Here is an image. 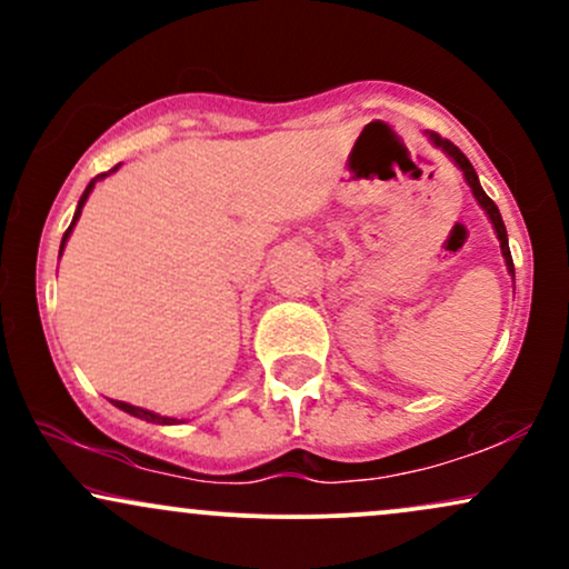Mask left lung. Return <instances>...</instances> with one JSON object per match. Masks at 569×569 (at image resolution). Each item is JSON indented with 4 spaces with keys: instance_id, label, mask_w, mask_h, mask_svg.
I'll return each mask as SVG.
<instances>
[{
    "instance_id": "8db88e82",
    "label": "left lung",
    "mask_w": 569,
    "mask_h": 569,
    "mask_svg": "<svg viewBox=\"0 0 569 569\" xmlns=\"http://www.w3.org/2000/svg\"><path fill=\"white\" fill-rule=\"evenodd\" d=\"M430 141H433L436 147H441L443 152H447L449 158H452V160L457 162V166H460V171L466 173V181H468V184H471L473 194H476V200L481 202V208H485V211L489 213V219H492V224H495V232H498V238H500V251H502V257H506V264H508V270L513 272V259H511V248H508V234H506V224H502V217H500L498 206H495L492 198H489V194L485 192V189H481V184H479V176H476L473 166H471V160H468L466 154H462L460 149H457L452 141H449V139H443V136H439V133H430Z\"/></svg>"
}]
</instances>
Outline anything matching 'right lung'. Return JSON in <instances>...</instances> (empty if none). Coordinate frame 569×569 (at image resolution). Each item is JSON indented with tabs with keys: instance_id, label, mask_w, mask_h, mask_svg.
<instances>
[{
	"instance_id": "right-lung-1",
	"label": "right lung",
	"mask_w": 569,
	"mask_h": 569,
	"mask_svg": "<svg viewBox=\"0 0 569 569\" xmlns=\"http://www.w3.org/2000/svg\"><path fill=\"white\" fill-rule=\"evenodd\" d=\"M117 168L120 166H114L112 171H107V173H98L96 179H90V184H88V189H84L82 192V198H80V206H77V213H74V219H71V224H69V230L63 232V243H67V238H69V232H71V227L77 224V219H80V213H82V206H84V200H88V194H90V189L96 187V181L98 179H103V176H109V173H114ZM63 243H61V248H63ZM114 407H120L122 411H128V415H133V417H139V420H147V422H160V426H173V417H160V415H154V411H147V409H141V407H130V403H126V401H114Z\"/></svg>"
}]
</instances>
